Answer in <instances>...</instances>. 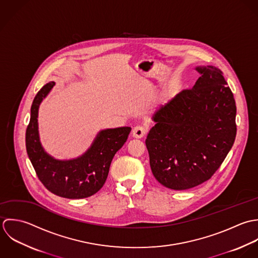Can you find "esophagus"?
<instances>
[{
  "instance_id": "1",
  "label": "esophagus",
  "mask_w": 258,
  "mask_h": 258,
  "mask_svg": "<svg viewBox=\"0 0 258 258\" xmlns=\"http://www.w3.org/2000/svg\"><path fill=\"white\" fill-rule=\"evenodd\" d=\"M148 133V130L147 127L143 126V125H137L134 127L133 130V136L137 139H142L144 138Z\"/></svg>"
}]
</instances>
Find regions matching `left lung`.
<instances>
[{
	"mask_svg": "<svg viewBox=\"0 0 258 258\" xmlns=\"http://www.w3.org/2000/svg\"><path fill=\"white\" fill-rule=\"evenodd\" d=\"M192 89L183 90L153 116L146 146L155 179L185 190L210 179L233 146L236 105L222 72L199 67Z\"/></svg>",
	"mask_w": 258,
	"mask_h": 258,
	"instance_id": "1",
	"label": "left lung"
}]
</instances>
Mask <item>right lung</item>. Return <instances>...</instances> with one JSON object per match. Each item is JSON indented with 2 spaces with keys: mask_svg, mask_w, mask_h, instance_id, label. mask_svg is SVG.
Wrapping results in <instances>:
<instances>
[{
  "mask_svg": "<svg viewBox=\"0 0 258 258\" xmlns=\"http://www.w3.org/2000/svg\"><path fill=\"white\" fill-rule=\"evenodd\" d=\"M53 86V82L48 83L34 99L26 132L27 153L39 179L49 191L64 199H86L103 187L111 160L126 142L132 128L123 126L102 131L91 149L77 159L52 158L45 153L39 140L38 110Z\"/></svg>",
  "mask_w": 258,
  "mask_h": 258,
  "instance_id": "right-lung-1",
  "label": "right lung"
}]
</instances>
